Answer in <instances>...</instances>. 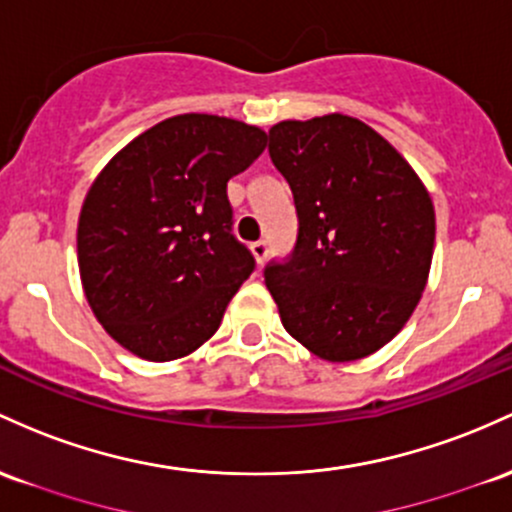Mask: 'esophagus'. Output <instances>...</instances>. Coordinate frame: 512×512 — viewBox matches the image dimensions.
<instances>
[{
  "label": "esophagus",
  "mask_w": 512,
  "mask_h": 512,
  "mask_svg": "<svg viewBox=\"0 0 512 512\" xmlns=\"http://www.w3.org/2000/svg\"><path fill=\"white\" fill-rule=\"evenodd\" d=\"M250 252H252V257H255L257 265H262V262L267 260L269 245L265 243V240H257V243H252V245H250Z\"/></svg>",
  "instance_id": "esophagus-1"
}]
</instances>
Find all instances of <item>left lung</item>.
<instances>
[{"label":"left lung","mask_w":512,"mask_h":512,"mask_svg":"<svg viewBox=\"0 0 512 512\" xmlns=\"http://www.w3.org/2000/svg\"><path fill=\"white\" fill-rule=\"evenodd\" d=\"M269 155L299 213L291 260L265 269L286 333L325 362L374 355L428 284V187L389 140L345 114L274 123Z\"/></svg>","instance_id":"8db88e82"}]
</instances>
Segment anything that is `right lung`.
I'll return each instance as SVG.
<instances>
[{
    "instance_id": "add662e5",
    "label": "right lung",
    "mask_w": 512,
    "mask_h": 512,
    "mask_svg": "<svg viewBox=\"0 0 512 512\" xmlns=\"http://www.w3.org/2000/svg\"><path fill=\"white\" fill-rule=\"evenodd\" d=\"M267 145L260 126L213 114L155 123L111 157L77 221L84 299L123 350L192 355L255 269L230 233L228 179Z\"/></svg>"
}]
</instances>
